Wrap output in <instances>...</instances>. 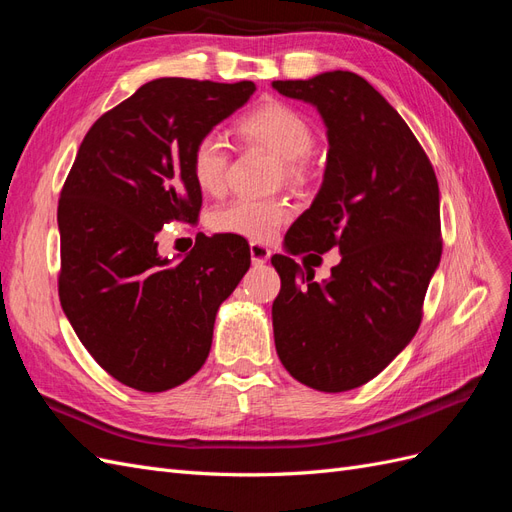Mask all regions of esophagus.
<instances>
[{
    "label": "esophagus",
    "mask_w": 512,
    "mask_h": 512,
    "mask_svg": "<svg viewBox=\"0 0 512 512\" xmlns=\"http://www.w3.org/2000/svg\"><path fill=\"white\" fill-rule=\"evenodd\" d=\"M250 256H252V262H256V265H262V262H267L271 258V250L267 245L252 241L250 243Z\"/></svg>",
    "instance_id": "obj_1"
}]
</instances>
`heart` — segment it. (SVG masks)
<instances>
[{
  "instance_id": "obj_1",
  "label": "heart",
  "mask_w": 512,
  "mask_h": 512,
  "mask_svg": "<svg viewBox=\"0 0 512 512\" xmlns=\"http://www.w3.org/2000/svg\"><path fill=\"white\" fill-rule=\"evenodd\" d=\"M235 132L241 141L260 145L280 158L286 181L301 183L307 177V153L316 143V132L299 108L280 100H267L243 113ZM230 151L224 138L207 132L190 151V173L200 192L218 196L226 188ZM292 215V205L282 196L271 198H235L213 211L211 228L224 235H237L252 241H269L277 228Z\"/></svg>"
}]
</instances>
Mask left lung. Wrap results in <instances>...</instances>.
<instances>
[{
    "label": "left lung",
    "instance_id": "left-lung-1",
    "mask_svg": "<svg viewBox=\"0 0 512 512\" xmlns=\"http://www.w3.org/2000/svg\"><path fill=\"white\" fill-rule=\"evenodd\" d=\"M314 104L329 136L327 170L312 207L286 235L292 256L337 247L327 282L275 254V350L292 378L324 393L376 378L416 335L440 265V190L421 143L363 76L333 70L273 81Z\"/></svg>",
    "mask_w": 512,
    "mask_h": 512
}]
</instances>
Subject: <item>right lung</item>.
<instances>
[{"label": "right lung", "mask_w": 512, "mask_h": 512, "mask_svg": "<svg viewBox=\"0 0 512 512\" xmlns=\"http://www.w3.org/2000/svg\"><path fill=\"white\" fill-rule=\"evenodd\" d=\"M254 91L252 81L145 83L89 128L61 188V307L96 363L136 391L175 389L203 367L218 307L250 269L243 237H196L173 265L156 235L198 222L192 145Z\"/></svg>", "instance_id": "add662e5"}]
</instances>
